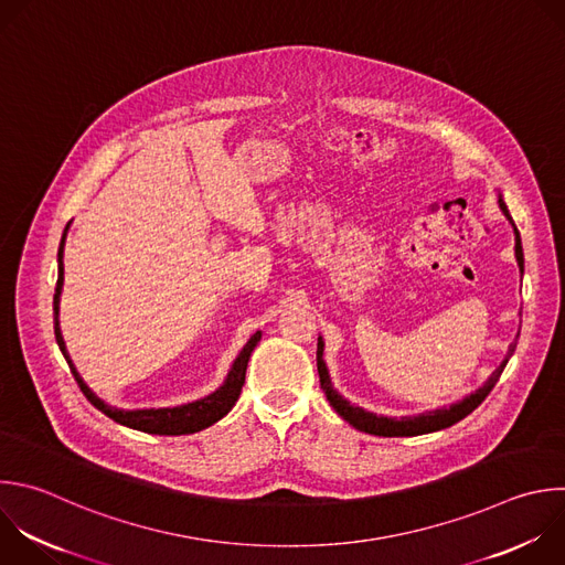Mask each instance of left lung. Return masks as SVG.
Masks as SVG:
<instances>
[{
	"label": "left lung",
	"instance_id": "obj_1",
	"mask_svg": "<svg viewBox=\"0 0 565 565\" xmlns=\"http://www.w3.org/2000/svg\"><path fill=\"white\" fill-rule=\"evenodd\" d=\"M499 206H501L503 215L512 222V217H510V213H508V209H505L501 195H499ZM512 226H514V222H512ZM514 235H516V237H514V242H516V244H514V255H516V264H519V268H521V273H523V248H521V237H519L516 226H514ZM514 348H516V343L510 345L505 359H503L501 365L492 372V377H490L479 391H475L472 395H468L466 399H461V402H457V404H452V406H448V408H437V411L422 413V415H417V417H402V419L382 417V415L367 413V411H363V408H359V406H352L350 402H345V399L332 388L328 367H326V363H323V341H321V337H319V341H317V370H319L321 391L326 393L330 406H332V408L337 411V415H339L341 419H345L352 428H356V430H361V433H367V435H377V437H417V435H428V433H437V430L450 428L452 424H457V422H461L463 417H468V415L490 395V391L497 386V382H499V377H501V372H503L508 359L512 356Z\"/></svg>",
	"mask_w": 565,
	"mask_h": 565
}]
</instances>
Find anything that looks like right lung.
<instances>
[{"instance_id":"right-lung-1","label":"right lung","mask_w":565,"mask_h":565,"mask_svg":"<svg viewBox=\"0 0 565 565\" xmlns=\"http://www.w3.org/2000/svg\"><path fill=\"white\" fill-rule=\"evenodd\" d=\"M68 231V226H66ZM66 231L60 244V253H57V262H60V275H57V286H55V297H53V317H55V339L57 345L62 350V354L66 356L73 377L77 382V386L82 388V393L86 395V399L102 411L106 417H110L113 422L132 428V430H141L148 435H191V433H200L209 426H213L215 422H220L222 417H226L231 413V408L237 404L239 395H242V386L246 382V367H248V359L250 352L255 350V345L262 339V332H255L248 343L242 348V352L237 354L228 377L224 382V386H220L213 395L198 399L193 404H183V406H174V408H143V411H121V408H113L108 404H104L79 377L77 367L73 365L62 330H60V295H62V286H64V244H66Z\"/></svg>"}]
</instances>
